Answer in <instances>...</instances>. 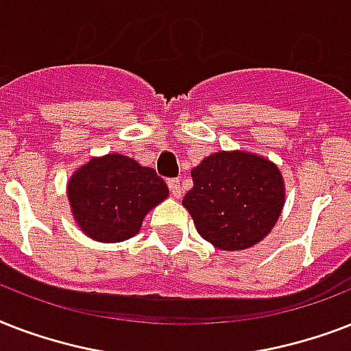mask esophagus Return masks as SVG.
Wrapping results in <instances>:
<instances>
[{"label":"esophagus","instance_id":"34e87169","mask_svg":"<svg viewBox=\"0 0 351 351\" xmlns=\"http://www.w3.org/2000/svg\"><path fill=\"white\" fill-rule=\"evenodd\" d=\"M167 186H169V191L173 197L175 198L182 197V187H180V180H178V178H173V180L167 182Z\"/></svg>","mask_w":351,"mask_h":351}]
</instances>
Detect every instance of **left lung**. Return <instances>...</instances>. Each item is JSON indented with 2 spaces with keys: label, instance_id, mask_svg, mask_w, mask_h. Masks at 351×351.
<instances>
[{
  "label": "left lung",
  "instance_id": "8db88e82",
  "mask_svg": "<svg viewBox=\"0 0 351 351\" xmlns=\"http://www.w3.org/2000/svg\"><path fill=\"white\" fill-rule=\"evenodd\" d=\"M193 187L182 206L204 240L242 251L264 240L286 202L282 173L250 151H219L191 169Z\"/></svg>",
  "mask_w": 351,
  "mask_h": 351
}]
</instances>
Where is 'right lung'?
Wrapping results in <instances>:
<instances>
[{
    "instance_id": "add662e5",
    "label": "right lung",
    "mask_w": 351,
    "mask_h": 351,
    "mask_svg": "<svg viewBox=\"0 0 351 351\" xmlns=\"http://www.w3.org/2000/svg\"><path fill=\"white\" fill-rule=\"evenodd\" d=\"M167 197L169 189L154 169L118 153L93 156L67 180L74 222L104 244L134 237L145 215Z\"/></svg>"
}]
</instances>
